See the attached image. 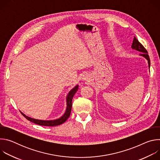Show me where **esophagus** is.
Returning a JSON list of instances; mask_svg holds the SVG:
<instances>
[{"mask_svg": "<svg viewBox=\"0 0 160 160\" xmlns=\"http://www.w3.org/2000/svg\"><path fill=\"white\" fill-rule=\"evenodd\" d=\"M83 80H85V81H88L90 80V77L87 75H85L83 76V77L82 78Z\"/></svg>", "mask_w": 160, "mask_h": 160, "instance_id": "obj_1", "label": "esophagus"}]
</instances>
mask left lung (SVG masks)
<instances>
[{"instance_id": "left-lung-1", "label": "left lung", "mask_w": 160, "mask_h": 160, "mask_svg": "<svg viewBox=\"0 0 160 160\" xmlns=\"http://www.w3.org/2000/svg\"><path fill=\"white\" fill-rule=\"evenodd\" d=\"M133 49H135L137 51H138L139 52H142V54H141V56L144 57L148 62V65H149V68H150V59H149V56L148 55V52L147 51V50L144 48V47L143 45L139 42V40L137 39L135 37H134L132 44V47H131Z\"/></svg>"}]
</instances>
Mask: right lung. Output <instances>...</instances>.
Here are the masks:
<instances>
[{
    "label": "right lung",
    "mask_w": 160,
    "mask_h": 160,
    "mask_svg": "<svg viewBox=\"0 0 160 160\" xmlns=\"http://www.w3.org/2000/svg\"><path fill=\"white\" fill-rule=\"evenodd\" d=\"M78 85L75 86L73 89L70 90V92L68 93L67 98H66V112H64V115L59 118V119L57 120H36L33 119L32 118H30L25 115H24L23 113L21 112L22 116H24L28 120L30 121L32 123H34L35 124L39 125H42V126H48V127H53V126H57L62 124L64 122L67 120V119L69 118L70 114H71V110H72V99L77 92V91L78 90Z\"/></svg>",
    "instance_id": "right-lung-1"
}]
</instances>
